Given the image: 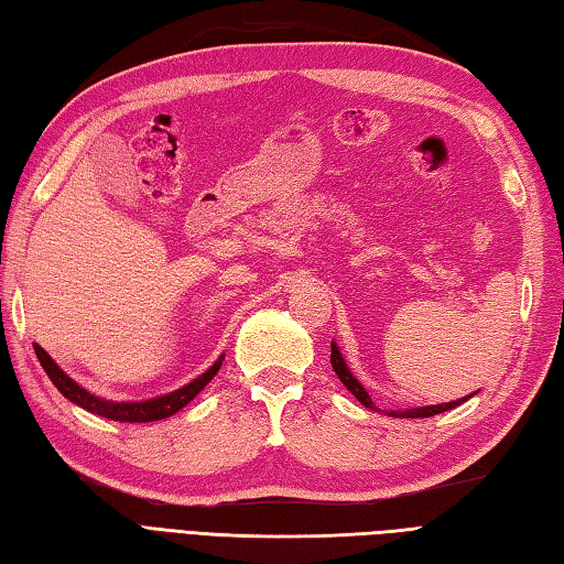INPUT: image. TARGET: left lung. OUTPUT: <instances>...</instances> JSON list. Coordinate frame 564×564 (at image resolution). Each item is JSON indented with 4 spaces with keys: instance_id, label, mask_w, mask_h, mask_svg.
<instances>
[{
    "instance_id": "left-lung-1",
    "label": "left lung",
    "mask_w": 564,
    "mask_h": 564,
    "mask_svg": "<svg viewBox=\"0 0 564 564\" xmlns=\"http://www.w3.org/2000/svg\"><path fill=\"white\" fill-rule=\"evenodd\" d=\"M330 365H333V370H336V375H338L340 382L348 387V392H352V397L358 399L360 404H365L367 409H375L370 394H367V392H365V387L358 382V379H355V377L350 375L348 365H346V360H343V355H340V350H338L336 346H330ZM463 401H467V399L447 401V404H435V406L409 409V411H389V416H397V419H426V416H435V413L451 411V409H455V406L463 404Z\"/></svg>"
}]
</instances>
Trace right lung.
<instances>
[{
  "mask_svg": "<svg viewBox=\"0 0 564 564\" xmlns=\"http://www.w3.org/2000/svg\"><path fill=\"white\" fill-rule=\"evenodd\" d=\"M36 348L39 355V362L43 365L45 375L51 377V382L57 387V392H61L65 399H70L73 404L83 406L91 413H97V416H105L111 421H129V423H148V421H160V419H167L172 413H177L182 406H187L189 401L197 397L202 389L212 382L214 375L218 372V367H221V360L218 358L209 370L204 375H199L194 382L185 384L182 389H175V392H170L165 397H158V399H148V401H129V404H113V401H105V399H97L91 397L89 392H85L83 387L77 382H73L70 377H67L61 367H57L51 355L45 352L41 346H33Z\"/></svg>",
  "mask_w": 564,
  "mask_h": 564,
  "instance_id": "add662e5",
  "label": "right lung"
}]
</instances>
